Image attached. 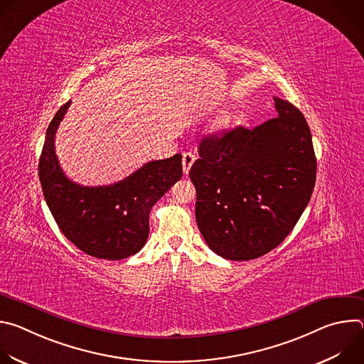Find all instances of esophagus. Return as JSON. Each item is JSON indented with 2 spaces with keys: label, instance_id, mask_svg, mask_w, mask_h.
Here are the masks:
<instances>
[{
  "label": "esophagus",
  "instance_id": "esophagus-1",
  "mask_svg": "<svg viewBox=\"0 0 364 364\" xmlns=\"http://www.w3.org/2000/svg\"><path fill=\"white\" fill-rule=\"evenodd\" d=\"M194 160H196V155L193 152H184L183 154V171H184V174H188Z\"/></svg>",
  "mask_w": 364,
  "mask_h": 364
}]
</instances>
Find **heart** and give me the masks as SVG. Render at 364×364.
Returning <instances> with one entry per match:
<instances>
[{
    "label": "heart",
    "mask_w": 364,
    "mask_h": 364,
    "mask_svg": "<svg viewBox=\"0 0 364 364\" xmlns=\"http://www.w3.org/2000/svg\"><path fill=\"white\" fill-rule=\"evenodd\" d=\"M232 119H233V117H232L230 112H228V111L220 112V114L212 121V129H213L215 132H222V131H225V129H228V128L230 127Z\"/></svg>",
    "instance_id": "1"
}]
</instances>
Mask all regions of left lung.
I'll list each match as a JSON object with an SVG mask.
<instances>
[{"mask_svg": "<svg viewBox=\"0 0 364 364\" xmlns=\"http://www.w3.org/2000/svg\"><path fill=\"white\" fill-rule=\"evenodd\" d=\"M274 100L277 118L203 138L188 173L197 226L207 246L229 261H250L277 247L316 186L309 127L291 102Z\"/></svg>", "mask_w": 364, "mask_h": 364, "instance_id": "left-lung-1", "label": "left lung"}]
</instances>
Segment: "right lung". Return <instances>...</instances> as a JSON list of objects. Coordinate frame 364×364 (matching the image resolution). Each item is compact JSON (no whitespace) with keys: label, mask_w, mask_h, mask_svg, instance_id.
<instances>
[{"label":"right lung","mask_w":364,"mask_h":364,"mask_svg":"<svg viewBox=\"0 0 364 364\" xmlns=\"http://www.w3.org/2000/svg\"><path fill=\"white\" fill-rule=\"evenodd\" d=\"M70 100L51 119L38 161V177L48 209L62 233L82 252L119 261L142 249L149 233V212L183 176L181 154L149 161L127 178L99 187L69 180L55 151L58 128Z\"/></svg>","instance_id":"1"}]
</instances>
